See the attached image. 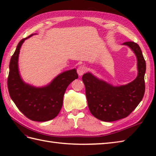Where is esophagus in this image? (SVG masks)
<instances>
[{"mask_svg": "<svg viewBox=\"0 0 156 156\" xmlns=\"http://www.w3.org/2000/svg\"><path fill=\"white\" fill-rule=\"evenodd\" d=\"M87 68L85 67V66H80L78 68V69H77L78 74L80 76H81L83 75L86 72H87Z\"/></svg>", "mask_w": 156, "mask_h": 156, "instance_id": "1", "label": "esophagus"}]
</instances>
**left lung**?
Here are the masks:
<instances>
[{"label":"left lung","mask_w":156,"mask_h":156,"mask_svg":"<svg viewBox=\"0 0 156 156\" xmlns=\"http://www.w3.org/2000/svg\"><path fill=\"white\" fill-rule=\"evenodd\" d=\"M137 58L136 78L125 85L113 86L90 72L82 76L86 96L91 114L102 121L111 122L127 117L144 97L146 64L140 46L132 41L125 42Z\"/></svg>","instance_id":"1"}]
</instances>
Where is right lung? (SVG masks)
Here are the masks:
<instances>
[{
    "label": "right lung",
    "instance_id": "1",
    "mask_svg": "<svg viewBox=\"0 0 156 156\" xmlns=\"http://www.w3.org/2000/svg\"><path fill=\"white\" fill-rule=\"evenodd\" d=\"M21 39L9 64L8 89L10 97L22 113L34 121H47L54 119L60 111L63 98L68 85L78 78L76 69L62 72L48 85L36 87L26 83L19 70V55L23 42Z\"/></svg>",
    "mask_w": 156,
    "mask_h": 156
}]
</instances>
